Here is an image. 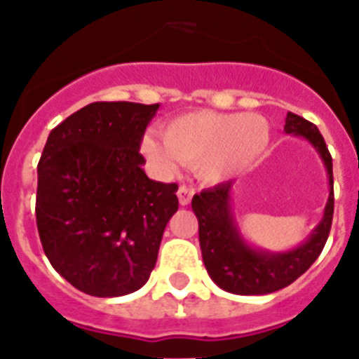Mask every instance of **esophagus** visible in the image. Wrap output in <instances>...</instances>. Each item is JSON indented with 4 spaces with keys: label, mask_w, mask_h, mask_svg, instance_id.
Returning <instances> with one entry per match:
<instances>
[{
    "label": "esophagus",
    "mask_w": 359,
    "mask_h": 359,
    "mask_svg": "<svg viewBox=\"0 0 359 359\" xmlns=\"http://www.w3.org/2000/svg\"><path fill=\"white\" fill-rule=\"evenodd\" d=\"M194 188H188V186H180L179 191H177V195H179V203L180 206H188L189 201H191V197H194Z\"/></svg>",
    "instance_id": "34e87169"
}]
</instances>
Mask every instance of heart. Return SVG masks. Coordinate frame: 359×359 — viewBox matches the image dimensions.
<instances>
[{
    "label": "heart",
    "mask_w": 359,
    "mask_h": 359,
    "mask_svg": "<svg viewBox=\"0 0 359 359\" xmlns=\"http://www.w3.org/2000/svg\"><path fill=\"white\" fill-rule=\"evenodd\" d=\"M272 129L263 114L195 111L177 116L162 129V138L147 133L144 155L165 171L177 158L194 164L204 182H222L254 164L270 144Z\"/></svg>",
    "instance_id": "heart-1"
}]
</instances>
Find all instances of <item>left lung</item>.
<instances>
[{"label":"left lung","instance_id":"1","mask_svg":"<svg viewBox=\"0 0 359 359\" xmlns=\"http://www.w3.org/2000/svg\"><path fill=\"white\" fill-rule=\"evenodd\" d=\"M285 133L305 138L325 164L328 177V201L323 217L301 245L285 252H270L250 245L241 233L231 208L233 180L203 189L194 195L191 208L198 219V243L208 273L217 287L237 296H264L281 290L312 266L330 233L334 215L332 156L319 129L309 120L288 113Z\"/></svg>","mask_w":359,"mask_h":359}]
</instances>
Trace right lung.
<instances>
[{"mask_svg":"<svg viewBox=\"0 0 359 359\" xmlns=\"http://www.w3.org/2000/svg\"><path fill=\"white\" fill-rule=\"evenodd\" d=\"M156 109L158 104H89L50 131L41 153V246L54 270L89 296L142 288L179 210V186L149 179L138 153Z\"/></svg>","mask_w":359,"mask_h":359,"instance_id":"obj_1","label":"right lung"}]
</instances>
